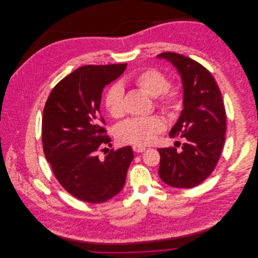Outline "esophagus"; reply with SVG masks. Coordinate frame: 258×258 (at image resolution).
<instances>
[{
	"mask_svg": "<svg viewBox=\"0 0 258 258\" xmlns=\"http://www.w3.org/2000/svg\"><path fill=\"white\" fill-rule=\"evenodd\" d=\"M133 151L135 153H143L146 151V148L143 147V146H139V145H134L133 146Z\"/></svg>",
	"mask_w": 258,
	"mask_h": 258,
	"instance_id": "34e87169",
	"label": "esophagus"
}]
</instances>
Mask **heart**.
<instances>
[{
    "label": "heart",
    "instance_id": "b5f03b06",
    "mask_svg": "<svg viewBox=\"0 0 258 258\" xmlns=\"http://www.w3.org/2000/svg\"><path fill=\"white\" fill-rule=\"evenodd\" d=\"M132 82L149 95L155 97L156 106L169 116L176 115L183 105L184 88L178 82H169L164 72L149 68L133 76ZM104 107L112 117L124 115V89L113 84L104 94ZM165 123L158 116L131 118L121 123L116 131L117 138L124 144L149 145L165 131Z\"/></svg>",
    "mask_w": 258,
    "mask_h": 258
}]
</instances>
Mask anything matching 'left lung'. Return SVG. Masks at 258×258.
I'll list each match as a JSON object with an SVG mask.
<instances>
[{"label": "left lung", "mask_w": 258, "mask_h": 258, "mask_svg": "<svg viewBox=\"0 0 258 258\" xmlns=\"http://www.w3.org/2000/svg\"><path fill=\"white\" fill-rule=\"evenodd\" d=\"M158 56L170 60L182 76L184 108L169 135L184 139L182 152L174 147L158 149L159 176L169 185L194 187L213 173L222 152L226 114L221 90L198 61L170 51Z\"/></svg>", "instance_id": "left-lung-1"}]
</instances>
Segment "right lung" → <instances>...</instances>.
I'll list each match as a JSON object with an SVG mask.
<instances>
[{
    "instance_id": "right-lung-1",
    "label": "right lung",
    "mask_w": 258,
    "mask_h": 258,
    "mask_svg": "<svg viewBox=\"0 0 258 258\" xmlns=\"http://www.w3.org/2000/svg\"><path fill=\"white\" fill-rule=\"evenodd\" d=\"M127 63L84 66L62 78L45 102L41 122L44 156L61 186L74 198L104 203L123 187L133 160L130 146H110L106 123L99 113L101 93Z\"/></svg>"
}]
</instances>
